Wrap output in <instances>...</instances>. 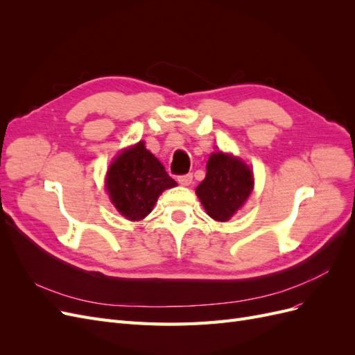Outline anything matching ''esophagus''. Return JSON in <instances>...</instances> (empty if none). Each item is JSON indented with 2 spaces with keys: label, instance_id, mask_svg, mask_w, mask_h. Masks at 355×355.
Wrapping results in <instances>:
<instances>
[{
  "label": "esophagus",
  "instance_id": "esophagus-1",
  "mask_svg": "<svg viewBox=\"0 0 355 355\" xmlns=\"http://www.w3.org/2000/svg\"><path fill=\"white\" fill-rule=\"evenodd\" d=\"M178 182L182 185V187H188L192 184V175L188 173V175H182V176H178Z\"/></svg>",
  "mask_w": 355,
  "mask_h": 355
}]
</instances>
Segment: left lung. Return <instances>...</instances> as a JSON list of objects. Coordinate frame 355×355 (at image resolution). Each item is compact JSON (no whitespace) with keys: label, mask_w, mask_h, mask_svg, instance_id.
Wrapping results in <instances>:
<instances>
[{"label":"left lung","mask_w":355,"mask_h":355,"mask_svg":"<svg viewBox=\"0 0 355 355\" xmlns=\"http://www.w3.org/2000/svg\"><path fill=\"white\" fill-rule=\"evenodd\" d=\"M253 189V173L241 159L214 153L207 161V175L197 187V196L214 220L231 219Z\"/></svg>","instance_id":"obj_1"}]
</instances>
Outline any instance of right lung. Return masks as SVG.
Segmentation results:
<instances>
[{
    "mask_svg": "<svg viewBox=\"0 0 355 355\" xmlns=\"http://www.w3.org/2000/svg\"><path fill=\"white\" fill-rule=\"evenodd\" d=\"M173 187L176 182L144 142L118 155L106 176L112 204L130 220L144 219L151 213L161 192Z\"/></svg>",
    "mask_w": 355,
    "mask_h": 355,
    "instance_id": "add662e5",
    "label": "right lung"
}]
</instances>
